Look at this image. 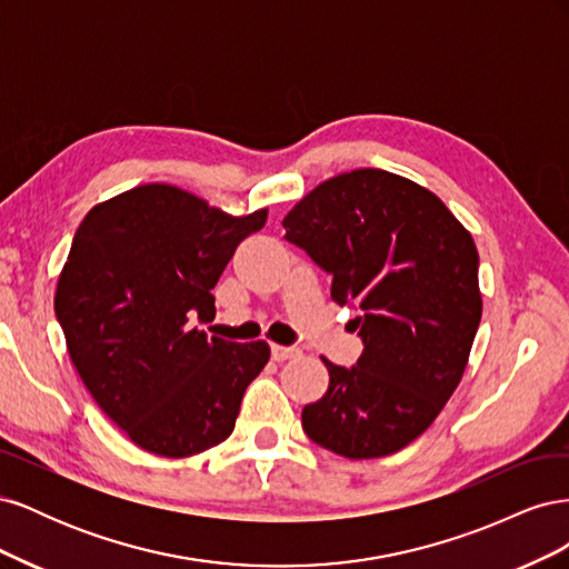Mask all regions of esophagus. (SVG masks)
I'll return each mask as SVG.
<instances>
[{"instance_id":"esophagus-1","label":"esophagus","mask_w":569,"mask_h":569,"mask_svg":"<svg viewBox=\"0 0 569 569\" xmlns=\"http://www.w3.org/2000/svg\"><path fill=\"white\" fill-rule=\"evenodd\" d=\"M272 358L278 360V363H282V360H289V358H297L301 351L297 347H282V343H272Z\"/></svg>"}]
</instances>
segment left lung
<instances>
[{
    "instance_id": "1",
    "label": "left lung",
    "mask_w": 569,
    "mask_h": 569,
    "mask_svg": "<svg viewBox=\"0 0 569 569\" xmlns=\"http://www.w3.org/2000/svg\"><path fill=\"white\" fill-rule=\"evenodd\" d=\"M282 226L332 274V301L358 308L366 343L353 368L320 356L330 387L303 408L306 435L351 460L406 449L468 368L481 320L472 234L435 192L380 168L320 182Z\"/></svg>"
}]
</instances>
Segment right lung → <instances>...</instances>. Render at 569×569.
<instances>
[{
    "label": "right lung",
    "mask_w": 569,
    "mask_h": 569,
    "mask_svg": "<svg viewBox=\"0 0 569 569\" xmlns=\"http://www.w3.org/2000/svg\"><path fill=\"white\" fill-rule=\"evenodd\" d=\"M268 209L232 216L176 184L147 182L92 206L57 280L66 349L97 406L140 449L187 458L226 441L270 358L263 341L189 327Z\"/></svg>",
    "instance_id": "right-lung-1"
}]
</instances>
